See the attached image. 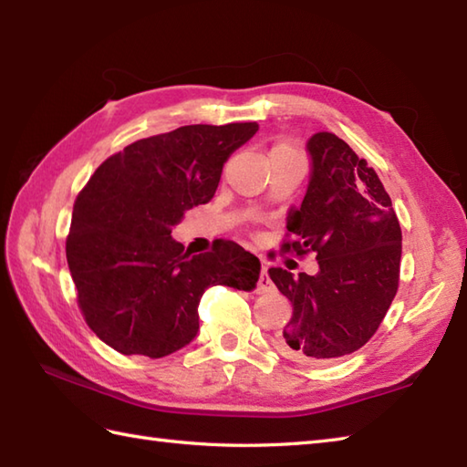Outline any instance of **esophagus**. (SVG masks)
<instances>
[{"instance_id":"obj_1","label":"esophagus","mask_w":467,"mask_h":467,"mask_svg":"<svg viewBox=\"0 0 467 467\" xmlns=\"http://www.w3.org/2000/svg\"><path fill=\"white\" fill-rule=\"evenodd\" d=\"M266 269H269V266H266V263L263 261V269H261L259 283H256V293H259V295H265V293H273V291H275V285L271 283L269 275H266Z\"/></svg>"}]
</instances>
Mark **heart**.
I'll use <instances>...</instances> for the list:
<instances>
[{
	"label": "heart",
	"instance_id": "1",
	"mask_svg": "<svg viewBox=\"0 0 467 467\" xmlns=\"http://www.w3.org/2000/svg\"><path fill=\"white\" fill-rule=\"evenodd\" d=\"M275 150H291L289 146H279V148H275Z\"/></svg>",
	"mask_w": 467,
	"mask_h": 467
}]
</instances>
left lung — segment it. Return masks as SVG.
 Masks as SVG:
<instances>
[{
    "instance_id": "left-lung-1",
    "label": "left lung",
    "mask_w": 467,
    "mask_h": 467,
    "mask_svg": "<svg viewBox=\"0 0 467 467\" xmlns=\"http://www.w3.org/2000/svg\"><path fill=\"white\" fill-rule=\"evenodd\" d=\"M309 184L286 214L285 251L315 253L317 275L273 266L269 276L293 305L279 349L303 363L331 361L371 339L400 283L401 228L391 198L363 158L333 132L306 140Z\"/></svg>"
}]
</instances>
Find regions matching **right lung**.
I'll return each mask as SVG.
<instances>
[{
	"label": "right lung",
	"instance_id": "1",
	"mask_svg": "<svg viewBox=\"0 0 467 467\" xmlns=\"http://www.w3.org/2000/svg\"><path fill=\"white\" fill-rule=\"evenodd\" d=\"M256 122L192 124L126 146L78 194L66 241L88 327L124 355L158 359L198 333V303L213 285L253 291L261 263L233 241L184 253L172 228L206 204L223 166Z\"/></svg>",
	"mask_w": 467,
	"mask_h": 467
}]
</instances>
